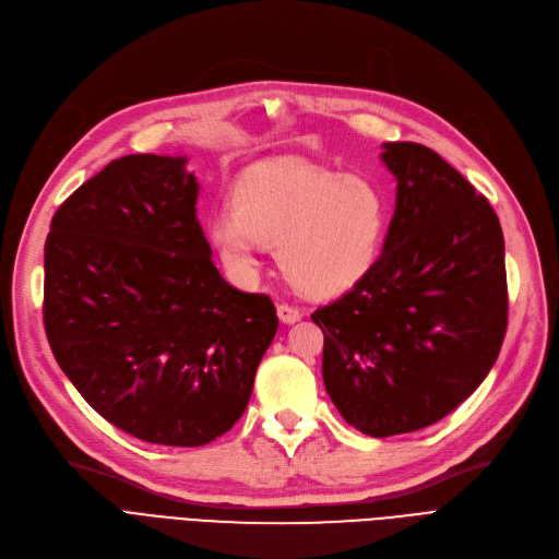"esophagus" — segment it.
Instances as JSON below:
<instances>
[{"instance_id":"34e87169","label":"esophagus","mask_w":559,"mask_h":559,"mask_svg":"<svg viewBox=\"0 0 559 559\" xmlns=\"http://www.w3.org/2000/svg\"><path fill=\"white\" fill-rule=\"evenodd\" d=\"M277 316H280L282 323L294 325V323H298L300 318H302V311L296 309V307H290V305H280V307H277Z\"/></svg>"}]
</instances>
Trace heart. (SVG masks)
<instances>
[{
  "label": "heart",
  "mask_w": 559,
  "mask_h": 559,
  "mask_svg": "<svg viewBox=\"0 0 559 559\" xmlns=\"http://www.w3.org/2000/svg\"><path fill=\"white\" fill-rule=\"evenodd\" d=\"M234 209L209 221V241L236 282L275 246L284 277L313 298L355 288L384 250L391 202L382 186L305 162H271L238 179Z\"/></svg>",
  "instance_id": "b5f03b06"
}]
</instances>
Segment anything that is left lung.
Returning a JSON list of instances; mask_svg holds the SVG:
<instances>
[{"instance_id": "left-lung-1", "label": "left lung", "mask_w": 559, "mask_h": 559, "mask_svg": "<svg viewBox=\"0 0 559 559\" xmlns=\"http://www.w3.org/2000/svg\"><path fill=\"white\" fill-rule=\"evenodd\" d=\"M397 179L384 250L355 288L316 309L323 382L368 437L441 420L483 384L508 332L504 241L485 195L418 143H384Z\"/></svg>"}]
</instances>
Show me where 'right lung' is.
Listing matches in <instances>:
<instances>
[{
  "instance_id": "right-lung-1",
  "label": "right lung",
  "mask_w": 559,
  "mask_h": 559,
  "mask_svg": "<svg viewBox=\"0 0 559 559\" xmlns=\"http://www.w3.org/2000/svg\"><path fill=\"white\" fill-rule=\"evenodd\" d=\"M183 156L116 158L59 206L45 243L49 348L84 401L147 443L195 448L241 418L277 332L229 286Z\"/></svg>"
}]
</instances>
